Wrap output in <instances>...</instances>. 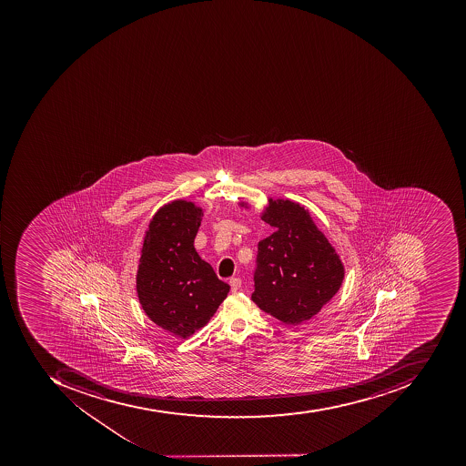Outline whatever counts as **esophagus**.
Wrapping results in <instances>:
<instances>
[{"label": "esophagus", "instance_id": "esophagus-1", "mask_svg": "<svg viewBox=\"0 0 466 466\" xmlns=\"http://www.w3.org/2000/svg\"><path fill=\"white\" fill-rule=\"evenodd\" d=\"M229 285H231L232 292H237V290L241 288V279H239V278H231V279H229Z\"/></svg>", "mask_w": 466, "mask_h": 466}]
</instances>
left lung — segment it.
I'll use <instances>...</instances> for the list:
<instances>
[{"label":"left lung","instance_id":"1","mask_svg":"<svg viewBox=\"0 0 466 466\" xmlns=\"http://www.w3.org/2000/svg\"><path fill=\"white\" fill-rule=\"evenodd\" d=\"M238 207L249 209L251 204L239 201ZM259 214L275 231L258 244L251 299L284 324H302L335 297L345 267L305 205L268 198Z\"/></svg>","mask_w":466,"mask_h":466}]
</instances>
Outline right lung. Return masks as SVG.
<instances>
[{
    "label": "right lung",
    "instance_id": "right-lung-1",
    "mask_svg": "<svg viewBox=\"0 0 466 466\" xmlns=\"http://www.w3.org/2000/svg\"><path fill=\"white\" fill-rule=\"evenodd\" d=\"M202 217L201 205L187 199L159 207L149 219L137 269V295L147 317L182 339L208 324L229 292L195 249Z\"/></svg>",
    "mask_w": 466,
    "mask_h": 466
}]
</instances>
